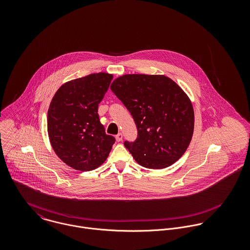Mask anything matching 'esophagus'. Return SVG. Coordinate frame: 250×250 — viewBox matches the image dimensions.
Wrapping results in <instances>:
<instances>
[{
    "label": "esophagus",
    "instance_id": "1",
    "mask_svg": "<svg viewBox=\"0 0 250 250\" xmlns=\"http://www.w3.org/2000/svg\"><path fill=\"white\" fill-rule=\"evenodd\" d=\"M122 139H123V135L121 134V133H118L116 136H115V140H116V142H121L122 141Z\"/></svg>",
    "mask_w": 250,
    "mask_h": 250
}]
</instances>
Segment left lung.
<instances>
[{
    "instance_id": "1",
    "label": "left lung",
    "mask_w": 250,
    "mask_h": 250,
    "mask_svg": "<svg viewBox=\"0 0 250 250\" xmlns=\"http://www.w3.org/2000/svg\"><path fill=\"white\" fill-rule=\"evenodd\" d=\"M110 89L137 125V140L124 143L135 161L151 169L178 161L194 128L191 101L178 84L165 75L126 74L116 78Z\"/></svg>"
}]
</instances>
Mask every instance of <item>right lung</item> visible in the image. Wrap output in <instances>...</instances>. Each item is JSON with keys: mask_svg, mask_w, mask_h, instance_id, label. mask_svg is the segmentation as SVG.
<instances>
[{"mask_svg": "<svg viewBox=\"0 0 250 250\" xmlns=\"http://www.w3.org/2000/svg\"><path fill=\"white\" fill-rule=\"evenodd\" d=\"M113 76L100 72L63 83L48 109L47 130L58 157L80 171L99 167L107 160L115 142L106 135L98 114Z\"/></svg>", "mask_w": 250, "mask_h": 250, "instance_id": "right-lung-1", "label": "right lung"}]
</instances>
